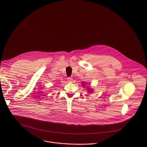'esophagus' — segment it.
<instances>
[{
  "mask_svg": "<svg viewBox=\"0 0 147 147\" xmlns=\"http://www.w3.org/2000/svg\"><path fill=\"white\" fill-rule=\"evenodd\" d=\"M67 80L69 81V82H72L73 80V78L72 77H68L67 78Z\"/></svg>",
  "mask_w": 147,
  "mask_h": 147,
  "instance_id": "esophagus-1",
  "label": "esophagus"
}]
</instances>
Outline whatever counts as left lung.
I'll use <instances>...</instances> for the list:
<instances>
[{
	"mask_svg": "<svg viewBox=\"0 0 147 147\" xmlns=\"http://www.w3.org/2000/svg\"><path fill=\"white\" fill-rule=\"evenodd\" d=\"M84 85H85V84H83L82 86H84ZM91 90V89H89V88H88V90H89V91H88V92H90V91H90Z\"/></svg>",
	"mask_w": 147,
	"mask_h": 147,
	"instance_id": "left-lung-1",
	"label": "left lung"
}]
</instances>
